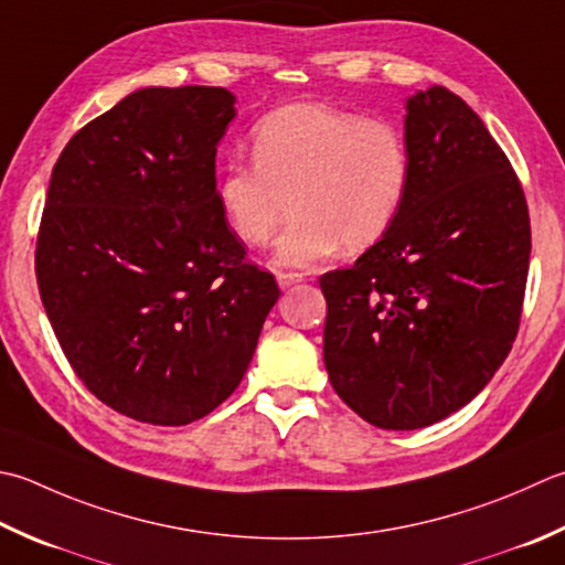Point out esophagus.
<instances>
[{"label": "esophagus", "instance_id": "obj_1", "mask_svg": "<svg viewBox=\"0 0 565 565\" xmlns=\"http://www.w3.org/2000/svg\"><path fill=\"white\" fill-rule=\"evenodd\" d=\"M276 281H279L281 289H291V286L303 281V274H298V271H276Z\"/></svg>", "mask_w": 565, "mask_h": 565}]
</instances>
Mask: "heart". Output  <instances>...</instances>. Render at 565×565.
Wrapping results in <instances>:
<instances>
[{
    "instance_id": "b5f03b06",
    "label": "heart",
    "mask_w": 565,
    "mask_h": 565,
    "mask_svg": "<svg viewBox=\"0 0 565 565\" xmlns=\"http://www.w3.org/2000/svg\"><path fill=\"white\" fill-rule=\"evenodd\" d=\"M252 163L230 161L215 195L239 242L267 245L294 198V223L274 247L276 264L311 267L345 245L364 249L399 217L412 188V149L386 119L320 103L274 109L252 129Z\"/></svg>"
}]
</instances>
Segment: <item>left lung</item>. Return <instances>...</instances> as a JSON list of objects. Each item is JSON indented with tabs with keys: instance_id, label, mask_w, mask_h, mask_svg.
Here are the masks:
<instances>
[{
	"instance_id": "left-lung-1",
	"label": "left lung",
	"mask_w": 565,
	"mask_h": 565,
	"mask_svg": "<svg viewBox=\"0 0 565 565\" xmlns=\"http://www.w3.org/2000/svg\"><path fill=\"white\" fill-rule=\"evenodd\" d=\"M412 188L390 232L320 276L323 360L364 422L414 430L478 396L522 318L526 198L482 119L440 85L406 99Z\"/></svg>"
}]
</instances>
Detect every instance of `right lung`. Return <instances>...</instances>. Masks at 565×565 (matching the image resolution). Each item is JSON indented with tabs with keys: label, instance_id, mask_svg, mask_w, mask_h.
Returning <instances> with one entry per match:
<instances>
[{
	"label": "right lung",
	"instance_id": "right-lung-1",
	"mask_svg": "<svg viewBox=\"0 0 565 565\" xmlns=\"http://www.w3.org/2000/svg\"><path fill=\"white\" fill-rule=\"evenodd\" d=\"M235 95L143 87L53 166L36 239L51 328L81 382L135 422L185 426L237 390L279 286L215 195Z\"/></svg>",
	"mask_w": 565,
	"mask_h": 565
}]
</instances>
